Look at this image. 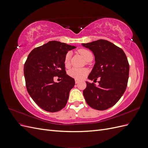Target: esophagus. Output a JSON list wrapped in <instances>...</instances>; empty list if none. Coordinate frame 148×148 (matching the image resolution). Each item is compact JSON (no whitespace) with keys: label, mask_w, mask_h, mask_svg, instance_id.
I'll list each match as a JSON object with an SVG mask.
<instances>
[{"label":"esophagus","mask_w":148,"mask_h":148,"mask_svg":"<svg viewBox=\"0 0 148 148\" xmlns=\"http://www.w3.org/2000/svg\"><path fill=\"white\" fill-rule=\"evenodd\" d=\"M79 83V81L78 79H75V83L76 84H77V83Z\"/></svg>","instance_id":"34e87169"}]
</instances>
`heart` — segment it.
Masks as SVG:
<instances>
[{"instance_id":"b5f03b06","label":"heart","mask_w":148,"mask_h":148,"mask_svg":"<svg viewBox=\"0 0 148 148\" xmlns=\"http://www.w3.org/2000/svg\"><path fill=\"white\" fill-rule=\"evenodd\" d=\"M79 53L81 54L84 59L86 61L90 57H92V53L91 52L87 50V49H82L78 51ZM70 63V53L68 52L65 56L64 64L65 66L68 67ZM88 73V70L86 69H77L73 68L69 71V75L76 79H82Z\"/></svg>"}]
</instances>
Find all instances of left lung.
<instances>
[{
    "mask_svg": "<svg viewBox=\"0 0 148 148\" xmlns=\"http://www.w3.org/2000/svg\"><path fill=\"white\" fill-rule=\"evenodd\" d=\"M93 52L95 64L88 78L99 85L86 82L83 96L92 108L104 110L114 106L122 96L127 86L129 64L122 49L107 40L99 39L82 44Z\"/></svg>",
    "mask_w": 148,
    "mask_h": 148,
    "instance_id": "left-lung-1",
    "label": "left lung"
}]
</instances>
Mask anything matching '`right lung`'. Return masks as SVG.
<instances>
[{"instance_id": "1", "label": "right lung", "mask_w": 148, "mask_h": 148, "mask_svg": "<svg viewBox=\"0 0 148 148\" xmlns=\"http://www.w3.org/2000/svg\"><path fill=\"white\" fill-rule=\"evenodd\" d=\"M76 48L59 41H49L31 51L24 65L26 86L33 100L43 110L56 112L66 106L75 79L66 75L65 56ZM55 76L61 77L56 83Z\"/></svg>"}]
</instances>
